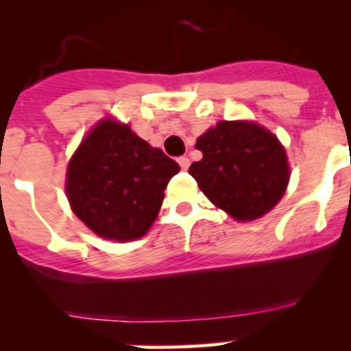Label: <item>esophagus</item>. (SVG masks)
Segmentation results:
<instances>
[{
    "mask_svg": "<svg viewBox=\"0 0 351 351\" xmlns=\"http://www.w3.org/2000/svg\"><path fill=\"white\" fill-rule=\"evenodd\" d=\"M178 165L183 171H186V169L190 168V159L186 158V156H182V158H178Z\"/></svg>",
    "mask_w": 351,
    "mask_h": 351,
    "instance_id": "esophagus-1",
    "label": "esophagus"
}]
</instances>
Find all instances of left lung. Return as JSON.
<instances>
[{"mask_svg": "<svg viewBox=\"0 0 351 351\" xmlns=\"http://www.w3.org/2000/svg\"><path fill=\"white\" fill-rule=\"evenodd\" d=\"M195 147L204 158L189 173L208 200L236 221L261 217L284 197L290 176L285 149L258 123L219 122Z\"/></svg>", "mask_w": 351, "mask_h": 351, "instance_id": "left-lung-1", "label": "left lung"}]
</instances>
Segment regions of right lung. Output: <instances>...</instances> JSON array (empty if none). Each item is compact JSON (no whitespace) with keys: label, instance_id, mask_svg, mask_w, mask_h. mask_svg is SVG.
<instances>
[{"label":"right lung","instance_id":"obj_1","mask_svg":"<svg viewBox=\"0 0 351 351\" xmlns=\"http://www.w3.org/2000/svg\"><path fill=\"white\" fill-rule=\"evenodd\" d=\"M178 162L137 137L129 125L104 120L67 166L66 192L74 214L98 236L141 238L161 208Z\"/></svg>","mask_w":351,"mask_h":351}]
</instances>
